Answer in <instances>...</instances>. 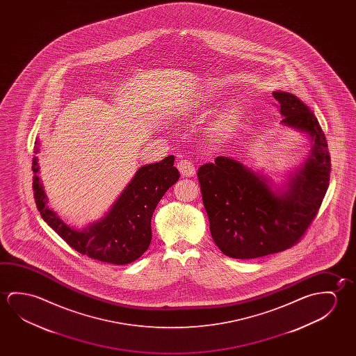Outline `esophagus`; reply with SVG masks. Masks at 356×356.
<instances>
[{
	"label": "esophagus",
	"mask_w": 356,
	"mask_h": 356,
	"mask_svg": "<svg viewBox=\"0 0 356 356\" xmlns=\"http://www.w3.org/2000/svg\"><path fill=\"white\" fill-rule=\"evenodd\" d=\"M177 168L180 170L181 175L184 176V177H190V176L195 175V172H196L193 161H190L187 159L180 160L177 163Z\"/></svg>",
	"instance_id": "1"
}]
</instances>
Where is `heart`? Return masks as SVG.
I'll list each match as a JSON object with an SVG mask.
<instances>
[{"label": "heart", "mask_w": 356, "mask_h": 356, "mask_svg": "<svg viewBox=\"0 0 356 356\" xmlns=\"http://www.w3.org/2000/svg\"><path fill=\"white\" fill-rule=\"evenodd\" d=\"M237 119H238V108L232 105L223 111L218 119L216 120L213 128H212L213 133L218 136L227 134L234 129Z\"/></svg>", "instance_id": "heart-1"}]
</instances>
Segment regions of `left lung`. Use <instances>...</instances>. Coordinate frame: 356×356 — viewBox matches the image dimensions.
I'll return each mask as SVG.
<instances>
[{
	"instance_id": "8db88e82",
	"label": "left lung",
	"mask_w": 356,
	"mask_h": 356,
	"mask_svg": "<svg viewBox=\"0 0 356 356\" xmlns=\"http://www.w3.org/2000/svg\"><path fill=\"white\" fill-rule=\"evenodd\" d=\"M283 124L308 133L312 156L282 195L234 159L200 166L197 179L216 245L223 254L251 259L286 251L307 234L327 193L332 160L318 119L296 95L274 92Z\"/></svg>"
}]
</instances>
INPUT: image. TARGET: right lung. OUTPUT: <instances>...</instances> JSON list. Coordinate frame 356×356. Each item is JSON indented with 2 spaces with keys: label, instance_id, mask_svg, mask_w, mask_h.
I'll return each instance as SVG.
<instances>
[{
  "label": "right lung",
  "instance_id": "right-lung-1",
  "mask_svg": "<svg viewBox=\"0 0 356 356\" xmlns=\"http://www.w3.org/2000/svg\"><path fill=\"white\" fill-rule=\"evenodd\" d=\"M35 145L38 143L35 141ZM38 147L35 146V152ZM170 155L159 163L143 166L136 171L122 196L102 221L83 231L67 226L47 207V197L37 175V158L32 160L33 196L42 218L76 252L100 262L128 264L134 262L152 242V217L159 201L180 179Z\"/></svg>",
  "mask_w": 356,
  "mask_h": 356
}]
</instances>
